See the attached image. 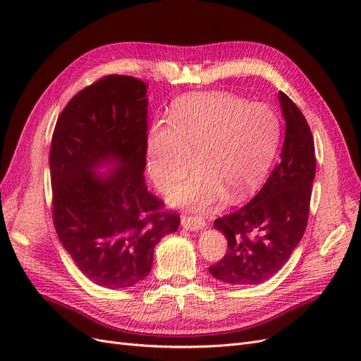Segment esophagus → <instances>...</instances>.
I'll list each match as a JSON object with an SVG mask.
<instances>
[{
  "label": "esophagus",
  "instance_id": "esophagus-1",
  "mask_svg": "<svg viewBox=\"0 0 361 361\" xmlns=\"http://www.w3.org/2000/svg\"><path fill=\"white\" fill-rule=\"evenodd\" d=\"M180 224L183 228H187V231H191V232H199L206 227L204 220L199 215H183Z\"/></svg>",
  "mask_w": 361,
  "mask_h": 361
}]
</instances>
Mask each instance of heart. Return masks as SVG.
I'll use <instances>...</instances> for the list:
<instances>
[{
	"label": "heart",
	"mask_w": 361,
	"mask_h": 361,
	"mask_svg": "<svg viewBox=\"0 0 361 361\" xmlns=\"http://www.w3.org/2000/svg\"><path fill=\"white\" fill-rule=\"evenodd\" d=\"M280 141V120L265 104L232 94H197L179 101L169 126L155 125L147 140V166L157 187L167 192L199 170L173 194V203L204 209L223 197L241 200L264 179Z\"/></svg>",
	"instance_id": "1"
}]
</instances>
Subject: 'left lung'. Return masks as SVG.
I'll return each mask as SVG.
<instances>
[{
    "instance_id": "1",
    "label": "left lung",
    "mask_w": 361,
    "mask_h": 361,
    "mask_svg": "<svg viewBox=\"0 0 361 361\" xmlns=\"http://www.w3.org/2000/svg\"><path fill=\"white\" fill-rule=\"evenodd\" d=\"M279 101L286 122L280 162L253 199L214 223L227 239V251L209 271L228 285H259L274 276L307 227L316 171L313 135L289 96L279 92Z\"/></svg>"
}]
</instances>
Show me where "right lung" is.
<instances>
[{
  "mask_svg": "<svg viewBox=\"0 0 361 361\" xmlns=\"http://www.w3.org/2000/svg\"><path fill=\"white\" fill-rule=\"evenodd\" d=\"M141 80L106 75L76 93L54 128L52 220L82 274L108 289L145 280L180 218L147 191V97ZM113 163L105 175L95 169Z\"/></svg>",
  "mask_w": 361,
  "mask_h": 361,
  "instance_id": "right-lung-1",
  "label": "right lung"
}]
</instances>
